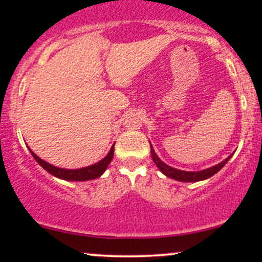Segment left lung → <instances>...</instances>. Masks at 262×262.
Instances as JSON below:
<instances>
[{"mask_svg":"<svg viewBox=\"0 0 262 262\" xmlns=\"http://www.w3.org/2000/svg\"><path fill=\"white\" fill-rule=\"evenodd\" d=\"M150 152H151L152 161L155 162L156 166L159 167V170H160L164 175H166L167 177H171V179H173V180H177V181H182V182H196V181H201V180L209 179L210 176H213L214 173H217L218 171L221 170L222 167L227 164L228 160L231 158V155H230L229 158H227L225 160L219 162V164L215 165V166H212V167H209V169H206L202 171H182V170L173 169V167H171V166H169V165L165 164V162H162L160 159H159V156L155 154L154 149H152L151 145H150Z\"/></svg>","mask_w":262,"mask_h":262,"instance_id":"obj_1","label":"left lung"}]
</instances>
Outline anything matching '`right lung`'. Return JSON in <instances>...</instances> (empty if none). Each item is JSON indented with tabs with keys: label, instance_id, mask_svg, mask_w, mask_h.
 I'll use <instances>...</instances> for the list:
<instances>
[{
	"label": "right lung",
	"instance_id": "right-lung-1",
	"mask_svg": "<svg viewBox=\"0 0 262 262\" xmlns=\"http://www.w3.org/2000/svg\"><path fill=\"white\" fill-rule=\"evenodd\" d=\"M31 152L33 158L37 160L38 164L40 165L44 170H47L48 172L52 173V175H54L55 177H59V179H62V180H68V181H89V180L97 179V177H100L102 173L106 171L107 166L110 165V162L112 161L113 159L114 145L111 148L110 152H108V155L103 159V160H101L100 162H96V164L91 165V166L82 167V169H77V170H66V169H60V167L53 166V165L48 164L47 161L41 160V159L35 155L32 150Z\"/></svg>",
	"mask_w": 262,
	"mask_h": 262
}]
</instances>
